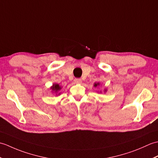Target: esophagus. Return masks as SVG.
Masks as SVG:
<instances>
[{"label":"esophagus","mask_w":158,"mask_h":158,"mask_svg":"<svg viewBox=\"0 0 158 158\" xmlns=\"http://www.w3.org/2000/svg\"><path fill=\"white\" fill-rule=\"evenodd\" d=\"M81 79H75V82L76 83H81Z\"/></svg>","instance_id":"1"}]
</instances>
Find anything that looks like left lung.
I'll list each match as a JSON object with an SVG mask.
<instances>
[{
    "label": "left lung",
    "mask_w": 158,
    "mask_h": 158,
    "mask_svg": "<svg viewBox=\"0 0 158 158\" xmlns=\"http://www.w3.org/2000/svg\"><path fill=\"white\" fill-rule=\"evenodd\" d=\"M100 83H94V88H98V87H100ZM106 91H107V89L105 88V89H104V92H106ZM100 93H102V92L100 91Z\"/></svg>",
    "instance_id": "1"
}]
</instances>
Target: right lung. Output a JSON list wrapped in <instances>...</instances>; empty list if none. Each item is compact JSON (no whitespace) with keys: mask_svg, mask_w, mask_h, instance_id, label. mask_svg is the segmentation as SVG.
Segmentation results:
<instances>
[{"mask_svg":"<svg viewBox=\"0 0 158 158\" xmlns=\"http://www.w3.org/2000/svg\"><path fill=\"white\" fill-rule=\"evenodd\" d=\"M50 89L52 90V93H54L56 96L60 95L61 92H60V90L62 89V86L60 85L58 83H53V85L50 87Z\"/></svg>","mask_w":158,"mask_h":158,"instance_id":"right-lung-1","label":"right lung"}]
</instances>
